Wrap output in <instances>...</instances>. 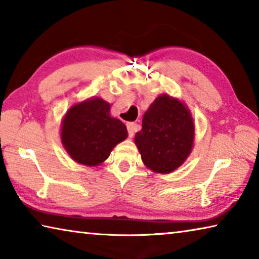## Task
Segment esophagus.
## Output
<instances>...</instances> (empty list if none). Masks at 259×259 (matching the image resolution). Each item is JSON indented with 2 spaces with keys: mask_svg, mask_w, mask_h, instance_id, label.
Listing matches in <instances>:
<instances>
[{
  "mask_svg": "<svg viewBox=\"0 0 259 259\" xmlns=\"http://www.w3.org/2000/svg\"><path fill=\"white\" fill-rule=\"evenodd\" d=\"M126 128H128L129 137H133L134 134H135V130H136V123H135V122H128V123H126Z\"/></svg>",
  "mask_w": 259,
  "mask_h": 259,
  "instance_id": "obj_1",
  "label": "esophagus"
}]
</instances>
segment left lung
<instances>
[{"label": "left lung", "instance_id": "8db88e82", "mask_svg": "<svg viewBox=\"0 0 259 259\" xmlns=\"http://www.w3.org/2000/svg\"><path fill=\"white\" fill-rule=\"evenodd\" d=\"M194 137V122L186 104L162 94L144 114L143 128L135 135V144L147 169L166 175L187 160Z\"/></svg>", "mask_w": 259, "mask_h": 259}]
</instances>
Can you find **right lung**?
I'll use <instances>...</instances> for the list:
<instances>
[{
	"mask_svg": "<svg viewBox=\"0 0 259 259\" xmlns=\"http://www.w3.org/2000/svg\"><path fill=\"white\" fill-rule=\"evenodd\" d=\"M126 137V126L111 115V104L100 97L72 105L61 120L60 139L65 151L87 166L102 164Z\"/></svg>",
	"mask_w": 259,
	"mask_h": 259,
	"instance_id": "add662e5",
	"label": "right lung"
}]
</instances>
